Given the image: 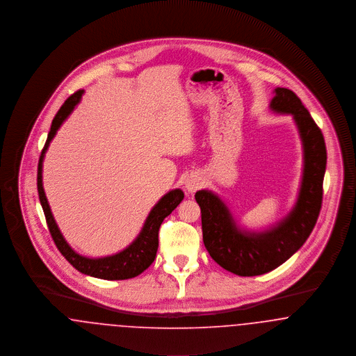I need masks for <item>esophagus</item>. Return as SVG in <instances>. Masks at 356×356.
Here are the masks:
<instances>
[{
	"instance_id": "esophagus-1",
	"label": "esophagus",
	"mask_w": 356,
	"mask_h": 356,
	"mask_svg": "<svg viewBox=\"0 0 356 356\" xmlns=\"http://www.w3.org/2000/svg\"><path fill=\"white\" fill-rule=\"evenodd\" d=\"M201 185H202L201 177L198 174H190L186 179H185L184 187H185L186 193L191 194V193H195L201 187Z\"/></svg>"
}]
</instances>
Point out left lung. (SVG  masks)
Segmentation results:
<instances>
[{
	"label": "left lung",
	"mask_w": 356,
	"mask_h": 356,
	"mask_svg": "<svg viewBox=\"0 0 356 356\" xmlns=\"http://www.w3.org/2000/svg\"><path fill=\"white\" fill-rule=\"evenodd\" d=\"M273 94L270 111L293 118L302 147L301 182L291 211L269 227L248 230L220 195L205 188L195 193L209 254L226 270L245 277L268 273L291 259L314 230L323 200L327 165L323 134L293 91L277 87Z\"/></svg>",
	"instance_id": "1"
}]
</instances>
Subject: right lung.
Masks as SVG:
<instances>
[{
	"label": "right lung",
	"mask_w": 356,
	"mask_h": 356,
	"mask_svg": "<svg viewBox=\"0 0 356 356\" xmlns=\"http://www.w3.org/2000/svg\"><path fill=\"white\" fill-rule=\"evenodd\" d=\"M84 94L83 90L71 95L61 108L56 113L55 119L52 120L51 131L48 134L45 146L38 159V190L40 204L42 206L45 220L48 224V229L51 232V236L56 243L57 249L60 253L67 259L75 269L79 272L92 276L96 279L103 280H127L136 277L142 272H145L152 261L155 260L156 250H158V232L163 220L171 214V211L179 205L185 197L184 191L181 188H174L166 193L155 205L151 209L142 230L136 236V238L132 241L127 248L123 250L106 256V257H86L79 254L72 246L67 243L64 236L61 234L58 226H57L55 217L51 211V206L48 204L44 186H42V162L45 152L48 150L52 139L55 138L57 130L61 127V124L65 122V119L75 110L76 106L80 103L81 96Z\"/></svg>",
	"instance_id": "obj_1"
}]
</instances>
